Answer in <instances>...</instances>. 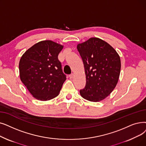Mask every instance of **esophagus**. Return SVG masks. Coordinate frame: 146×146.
<instances>
[{"label": "esophagus", "mask_w": 146, "mask_h": 146, "mask_svg": "<svg viewBox=\"0 0 146 146\" xmlns=\"http://www.w3.org/2000/svg\"><path fill=\"white\" fill-rule=\"evenodd\" d=\"M74 74H73V73L69 75V78H70V79H73V78H74Z\"/></svg>", "instance_id": "1"}]
</instances>
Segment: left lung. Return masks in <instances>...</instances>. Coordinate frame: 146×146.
Returning a JSON list of instances; mask_svg holds the SVG:
<instances>
[{
    "instance_id": "1",
    "label": "left lung",
    "mask_w": 146,
    "mask_h": 146,
    "mask_svg": "<svg viewBox=\"0 0 146 146\" xmlns=\"http://www.w3.org/2000/svg\"><path fill=\"white\" fill-rule=\"evenodd\" d=\"M84 62L86 86L80 96L93 102L106 98L116 87L121 62L119 54L108 43L91 37L77 46Z\"/></svg>"
}]
</instances>
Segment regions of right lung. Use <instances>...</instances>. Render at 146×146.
<instances>
[{"mask_svg": "<svg viewBox=\"0 0 146 146\" xmlns=\"http://www.w3.org/2000/svg\"><path fill=\"white\" fill-rule=\"evenodd\" d=\"M63 46L52 40L38 42L27 50L19 62L21 82L36 99L51 100L66 80L58 55Z\"/></svg>", "mask_w": 146, "mask_h": 146, "instance_id": "obj_1", "label": "right lung"}]
</instances>
